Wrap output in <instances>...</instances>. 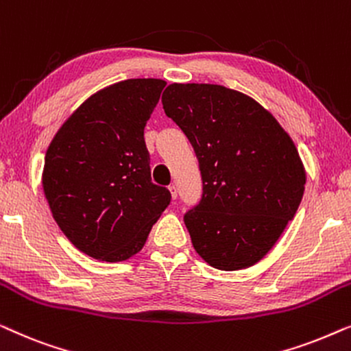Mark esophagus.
Masks as SVG:
<instances>
[{
	"label": "esophagus",
	"mask_w": 351,
	"mask_h": 351,
	"mask_svg": "<svg viewBox=\"0 0 351 351\" xmlns=\"http://www.w3.org/2000/svg\"><path fill=\"white\" fill-rule=\"evenodd\" d=\"M169 191H171L172 199H177V189H176V185H169Z\"/></svg>",
	"instance_id": "obj_1"
}]
</instances>
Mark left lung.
<instances>
[{
    "mask_svg": "<svg viewBox=\"0 0 351 351\" xmlns=\"http://www.w3.org/2000/svg\"><path fill=\"white\" fill-rule=\"evenodd\" d=\"M161 100L199 162L203 196L184 215L195 251L219 270L252 267L304 196L294 142L261 104L225 86L174 83Z\"/></svg>",
    "mask_w": 351,
    "mask_h": 351,
    "instance_id": "8db88e82",
    "label": "left lung"
}]
</instances>
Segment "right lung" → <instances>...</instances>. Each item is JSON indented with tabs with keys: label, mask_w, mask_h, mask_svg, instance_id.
Here are the masks:
<instances>
[{
	"label": "right lung",
	"mask_w": 351,
	"mask_h": 351,
	"mask_svg": "<svg viewBox=\"0 0 351 351\" xmlns=\"http://www.w3.org/2000/svg\"><path fill=\"white\" fill-rule=\"evenodd\" d=\"M166 83L119 81L80 105L52 138L43 190L52 217L89 257L121 262L143 247L171 193L150 177L143 129Z\"/></svg>",
	"instance_id": "right-lung-1"
}]
</instances>
